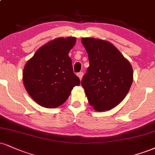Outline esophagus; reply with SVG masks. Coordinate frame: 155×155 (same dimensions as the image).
<instances>
[{
  "instance_id": "obj_1",
  "label": "esophagus",
  "mask_w": 155,
  "mask_h": 155,
  "mask_svg": "<svg viewBox=\"0 0 155 155\" xmlns=\"http://www.w3.org/2000/svg\"><path fill=\"white\" fill-rule=\"evenodd\" d=\"M77 76H78V77L79 78V79L81 80V79H82V76H83V72H79V73H78Z\"/></svg>"
}]
</instances>
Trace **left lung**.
Wrapping results in <instances>:
<instances>
[{
	"label": "left lung",
	"mask_w": 155,
	"mask_h": 155,
	"mask_svg": "<svg viewBox=\"0 0 155 155\" xmlns=\"http://www.w3.org/2000/svg\"><path fill=\"white\" fill-rule=\"evenodd\" d=\"M81 43L89 61L81 80L89 103L96 111L110 110L124 100L131 88V63L108 41L84 37Z\"/></svg>",
	"instance_id": "8db88e82"
}]
</instances>
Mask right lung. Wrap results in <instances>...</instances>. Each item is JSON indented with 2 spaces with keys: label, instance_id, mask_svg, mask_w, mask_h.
<instances>
[{
  "label": "right lung",
  "instance_id": "add662e5",
  "mask_svg": "<svg viewBox=\"0 0 155 155\" xmlns=\"http://www.w3.org/2000/svg\"><path fill=\"white\" fill-rule=\"evenodd\" d=\"M76 41L74 37L54 39L39 48L24 66V87L42 107L55 108L61 105L73 88L80 84L68 56Z\"/></svg>",
  "mask_w": 155,
  "mask_h": 155
}]
</instances>
